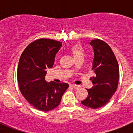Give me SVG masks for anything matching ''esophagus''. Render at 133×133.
Segmentation results:
<instances>
[{"label":"esophagus","instance_id":"1","mask_svg":"<svg viewBox=\"0 0 133 133\" xmlns=\"http://www.w3.org/2000/svg\"><path fill=\"white\" fill-rule=\"evenodd\" d=\"M70 86H71L72 87H73L74 89H78L80 87H80V85H77V84H70Z\"/></svg>","mask_w":133,"mask_h":133}]
</instances>
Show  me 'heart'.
Wrapping results in <instances>:
<instances>
[{"mask_svg": "<svg viewBox=\"0 0 133 133\" xmlns=\"http://www.w3.org/2000/svg\"><path fill=\"white\" fill-rule=\"evenodd\" d=\"M70 52L72 53L74 58L80 57V56L84 57V50H83V47L78 44H74L73 46H72L70 48Z\"/></svg>", "mask_w": 133, "mask_h": 133, "instance_id": "1", "label": "heart"}]
</instances>
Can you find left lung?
<instances>
[{"mask_svg":"<svg viewBox=\"0 0 133 133\" xmlns=\"http://www.w3.org/2000/svg\"><path fill=\"white\" fill-rule=\"evenodd\" d=\"M94 50L92 70L95 75L90 78L93 87L87 89L88 97L81 101L87 107L98 109L110 101L118 87L119 67L110 46L100 39L90 43Z\"/></svg>","mask_w":133,"mask_h":133,"instance_id":"1","label":"left lung"}]
</instances>
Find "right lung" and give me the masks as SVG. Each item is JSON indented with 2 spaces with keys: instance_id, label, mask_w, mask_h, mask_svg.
<instances>
[{
  "instance_id": "add662e5",
  "label": "right lung",
  "mask_w": 133,
  "mask_h": 133,
  "mask_svg": "<svg viewBox=\"0 0 133 133\" xmlns=\"http://www.w3.org/2000/svg\"><path fill=\"white\" fill-rule=\"evenodd\" d=\"M61 46L59 41L40 38L27 46L20 58L17 69L20 91L37 110L46 112L55 109L69 87L67 83L45 81L46 69L52 67Z\"/></svg>"
}]
</instances>
